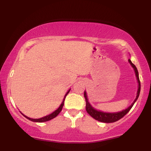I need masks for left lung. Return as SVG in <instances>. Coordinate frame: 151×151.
Wrapping results in <instances>:
<instances>
[{
	"label": "left lung",
	"instance_id": "obj_1",
	"mask_svg": "<svg viewBox=\"0 0 151 151\" xmlns=\"http://www.w3.org/2000/svg\"><path fill=\"white\" fill-rule=\"evenodd\" d=\"M129 63L131 64V65L132 66L133 68L134 69L135 73H136V76L137 78V81H138V91H137V96H136V99L134 100V101L133 102L132 104L129 107H128V108L125 109V110H123L122 111L116 112V113H106V112L100 111L96 110V109H93V107L91 106V104H89V102L88 101L86 93V91H84V98H85V101H86V111H87V113L89 114L91 117L93 118L94 119H96V120L101 121V122H104V123H113V122H115V121H119V119H121V118L124 117V116H125L130 110H131V109L132 108V106L135 104V102H136V100L138 99V96H139V94H140V91H141V82H140L139 76H138V70H137L136 67L133 65L132 62H131L130 59L129 60Z\"/></svg>",
	"mask_w": 151,
	"mask_h": 151
}]
</instances>
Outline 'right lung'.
Here are the masks:
<instances>
[{"label":"right lung","instance_id":"1","mask_svg":"<svg viewBox=\"0 0 151 151\" xmlns=\"http://www.w3.org/2000/svg\"><path fill=\"white\" fill-rule=\"evenodd\" d=\"M70 89L69 90V91L67 92V93H66V94H65V97H64L63 101H62L61 105L60 106V107H59V108H58V109H57L56 111H55L52 112V114H49V115L45 116H44V117H42V118H40V119H31V118H29V117L26 116L24 115L23 114H22V115H23L24 116H25V118H27V119H29V120H30V121H34V122L42 123V122H45V121H47L51 120V119H54V118L56 117L57 116H58V114H60V112H61V111H62V107H63V106H64V103H65V99L66 96H67V95L68 94V93L70 92Z\"/></svg>","mask_w":151,"mask_h":151}]
</instances>
